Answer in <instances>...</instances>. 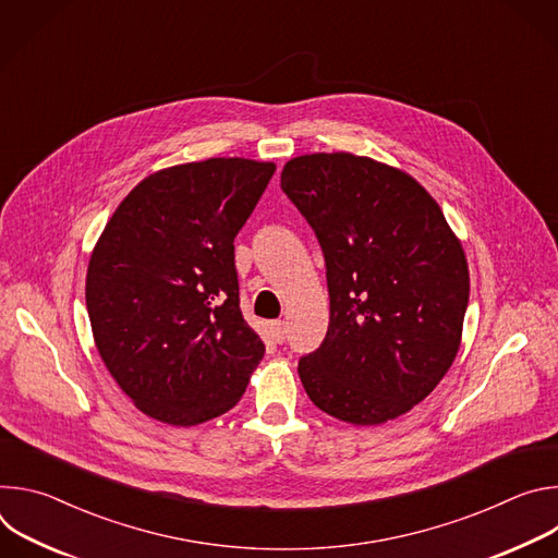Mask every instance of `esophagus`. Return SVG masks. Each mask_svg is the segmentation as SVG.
Here are the masks:
<instances>
[{
    "label": "esophagus",
    "instance_id": "esophagus-1",
    "mask_svg": "<svg viewBox=\"0 0 558 558\" xmlns=\"http://www.w3.org/2000/svg\"><path fill=\"white\" fill-rule=\"evenodd\" d=\"M269 329H271V336H274V340L280 344V342H284V338H287V325H284V320H274L271 325H269Z\"/></svg>",
    "mask_w": 558,
    "mask_h": 558
}]
</instances>
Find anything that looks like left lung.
Masks as SVG:
<instances>
[{"label": "left lung", "instance_id": "obj_1", "mask_svg": "<svg viewBox=\"0 0 558 558\" xmlns=\"http://www.w3.org/2000/svg\"><path fill=\"white\" fill-rule=\"evenodd\" d=\"M280 187L327 265L329 329L298 362L308 400L355 426L409 413L459 351L470 295L461 243L415 179L364 156L291 158Z\"/></svg>", "mask_w": 558, "mask_h": 558}]
</instances>
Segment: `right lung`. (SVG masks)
I'll return each instance as SVG.
<instances>
[{"instance_id": "add662e5", "label": "right lung", "mask_w": 558, "mask_h": 558, "mask_svg": "<svg viewBox=\"0 0 558 558\" xmlns=\"http://www.w3.org/2000/svg\"><path fill=\"white\" fill-rule=\"evenodd\" d=\"M274 172L250 158L156 172L117 207L90 256L99 355L158 422L196 426L227 413L265 355L241 311L233 238Z\"/></svg>"}]
</instances>
